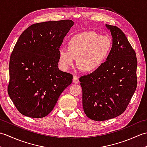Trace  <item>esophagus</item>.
<instances>
[{"mask_svg": "<svg viewBox=\"0 0 147 147\" xmlns=\"http://www.w3.org/2000/svg\"><path fill=\"white\" fill-rule=\"evenodd\" d=\"M73 82L74 83H76V84L78 83H79V79H78V78L75 76H73Z\"/></svg>", "mask_w": 147, "mask_h": 147, "instance_id": "1", "label": "esophagus"}]
</instances>
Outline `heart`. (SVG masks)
Segmentation results:
<instances>
[{
	"label": "heart",
	"instance_id": "b5f03b06",
	"mask_svg": "<svg viewBox=\"0 0 147 147\" xmlns=\"http://www.w3.org/2000/svg\"><path fill=\"white\" fill-rule=\"evenodd\" d=\"M112 40L107 36H100L93 32H85L69 38L67 49L61 48L58 52V63L65 71L74 65L77 59L80 69L86 73H93L104 65L112 49Z\"/></svg>",
	"mask_w": 147,
	"mask_h": 147
}]
</instances>
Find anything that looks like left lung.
<instances>
[{
  "instance_id": "1",
  "label": "left lung",
  "mask_w": 147,
  "mask_h": 147,
  "mask_svg": "<svg viewBox=\"0 0 147 147\" xmlns=\"http://www.w3.org/2000/svg\"><path fill=\"white\" fill-rule=\"evenodd\" d=\"M112 38L107 62L95 73L80 78L83 107L86 116L102 121L123 114L137 85L136 53L126 35L115 26L105 24Z\"/></svg>"
}]
</instances>
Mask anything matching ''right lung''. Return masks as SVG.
<instances>
[{
    "label": "right lung",
    "instance_id": "1",
    "mask_svg": "<svg viewBox=\"0 0 147 147\" xmlns=\"http://www.w3.org/2000/svg\"><path fill=\"white\" fill-rule=\"evenodd\" d=\"M70 20L32 24L22 33L9 62L8 94L19 112L42 118L51 112L72 74L58 67V52L73 26Z\"/></svg>",
    "mask_w": 147,
    "mask_h": 147
}]
</instances>
